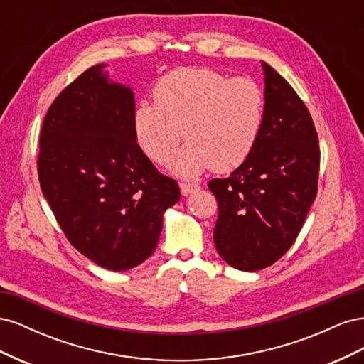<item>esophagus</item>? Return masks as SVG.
Listing matches in <instances>:
<instances>
[{
  "mask_svg": "<svg viewBox=\"0 0 364 364\" xmlns=\"http://www.w3.org/2000/svg\"><path fill=\"white\" fill-rule=\"evenodd\" d=\"M179 186H181V193H182L183 196H190L191 193H194V191L199 190V185H196V183L181 182V183H179Z\"/></svg>",
  "mask_w": 364,
  "mask_h": 364,
  "instance_id": "1",
  "label": "esophagus"
}]
</instances>
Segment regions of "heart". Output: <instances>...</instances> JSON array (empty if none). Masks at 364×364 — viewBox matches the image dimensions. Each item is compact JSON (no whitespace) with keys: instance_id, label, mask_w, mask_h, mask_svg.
<instances>
[{"instance_id":"heart-1","label":"heart","mask_w":364,"mask_h":364,"mask_svg":"<svg viewBox=\"0 0 364 364\" xmlns=\"http://www.w3.org/2000/svg\"><path fill=\"white\" fill-rule=\"evenodd\" d=\"M264 123V95L247 77L229 79L211 68H178L153 87V105H138V144L156 164H168L182 138L174 173L194 178L208 168L230 171L255 147Z\"/></svg>"}]
</instances>
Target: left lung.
I'll use <instances>...</instances> for the list:
<instances>
[{
  "label": "left lung",
  "instance_id": "left-lung-1",
  "mask_svg": "<svg viewBox=\"0 0 364 364\" xmlns=\"http://www.w3.org/2000/svg\"><path fill=\"white\" fill-rule=\"evenodd\" d=\"M264 123L249 158L208 183L218 205L214 245L229 266L266 269L299 235L316 199L321 150L314 123L290 83L261 62Z\"/></svg>",
  "mask_w": 364,
  "mask_h": 364
}]
</instances>
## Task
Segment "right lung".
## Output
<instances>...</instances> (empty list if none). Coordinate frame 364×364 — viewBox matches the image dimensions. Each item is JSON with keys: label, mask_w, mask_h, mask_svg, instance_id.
Returning <instances> with one entry per match:
<instances>
[{"label": "right lung", "mask_w": 364, "mask_h": 364, "mask_svg": "<svg viewBox=\"0 0 364 364\" xmlns=\"http://www.w3.org/2000/svg\"><path fill=\"white\" fill-rule=\"evenodd\" d=\"M105 67L86 70L50 106L38 174L70 243L97 266L121 272L155 252L164 213L181 191L142 153L134 92Z\"/></svg>", "instance_id": "obj_1"}]
</instances>
